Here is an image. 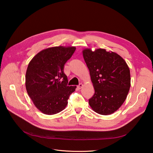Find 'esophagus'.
I'll list each match as a JSON object with an SVG mask.
<instances>
[{
  "mask_svg": "<svg viewBox=\"0 0 153 153\" xmlns=\"http://www.w3.org/2000/svg\"><path fill=\"white\" fill-rule=\"evenodd\" d=\"M83 85H83V84H82V83H80V84L79 85H78L77 86L78 89H81L82 88V87H83Z\"/></svg>",
  "mask_w": 153,
  "mask_h": 153,
  "instance_id": "1",
  "label": "esophagus"
}]
</instances>
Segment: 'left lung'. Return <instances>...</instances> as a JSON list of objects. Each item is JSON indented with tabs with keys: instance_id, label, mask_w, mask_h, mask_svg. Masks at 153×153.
<instances>
[{
	"instance_id": "left-lung-1",
	"label": "left lung",
	"mask_w": 153,
	"mask_h": 153,
	"mask_svg": "<svg viewBox=\"0 0 153 153\" xmlns=\"http://www.w3.org/2000/svg\"><path fill=\"white\" fill-rule=\"evenodd\" d=\"M82 53L95 91L89 104L99 114H112L123 104L130 88L128 64L119 55L105 49L85 48Z\"/></svg>"
}]
</instances>
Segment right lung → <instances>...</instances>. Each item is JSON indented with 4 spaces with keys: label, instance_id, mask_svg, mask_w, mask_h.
<instances>
[{
    "label": "right lung",
    "instance_id": "obj_1",
    "mask_svg": "<svg viewBox=\"0 0 153 153\" xmlns=\"http://www.w3.org/2000/svg\"><path fill=\"white\" fill-rule=\"evenodd\" d=\"M75 47H54L41 50L29 63L25 75L27 93L41 112L53 115L68 105L76 86L68 85L64 64L71 58Z\"/></svg>",
    "mask_w": 153,
    "mask_h": 153
}]
</instances>
